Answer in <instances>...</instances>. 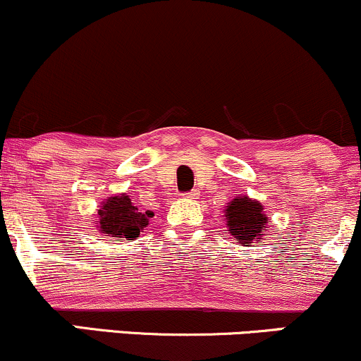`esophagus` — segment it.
<instances>
[{"label":"esophagus","instance_id":"34e87169","mask_svg":"<svg viewBox=\"0 0 361 361\" xmlns=\"http://www.w3.org/2000/svg\"><path fill=\"white\" fill-rule=\"evenodd\" d=\"M185 197H186V198H192V200H193V198H197V197H198V193H197V190H192V192H188V193H185Z\"/></svg>","mask_w":361,"mask_h":361}]
</instances>
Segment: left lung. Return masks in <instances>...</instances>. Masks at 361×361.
<instances>
[{
  "label": "left lung",
  "mask_w": 361,
  "mask_h": 361,
  "mask_svg": "<svg viewBox=\"0 0 361 361\" xmlns=\"http://www.w3.org/2000/svg\"><path fill=\"white\" fill-rule=\"evenodd\" d=\"M226 226L231 235H234L243 246H252L256 239L263 238L267 231V215L263 205L258 200H251L246 195H238L233 202L227 204Z\"/></svg>",
  "instance_id": "1"
}]
</instances>
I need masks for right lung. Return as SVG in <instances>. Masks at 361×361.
Here are the masks:
<instances>
[{
  "instance_id": "right-lung-1",
  "label": "right lung",
  "mask_w": 361,
  "mask_h": 361,
  "mask_svg": "<svg viewBox=\"0 0 361 361\" xmlns=\"http://www.w3.org/2000/svg\"><path fill=\"white\" fill-rule=\"evenodd\" d=\"M149 217H152L151 210L139 212V209L132 204L127 193L109 197L98 210V231L111 238H126L127 241H134L147 227Z\"/></svg>"
}]
</instances>
